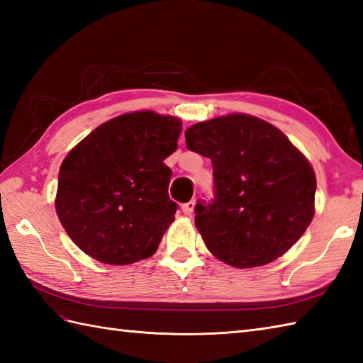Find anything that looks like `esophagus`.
<instances>
[{"instance_id":"esophagus-1","label":"esophagus","mask_w":363,"mask_h":363,"mask_svg":"<svg viewBox=\"0 0 363 363\" xmlns=\"http://www.w3.org/2000/svg\"><path fill=\"white\" fill-rule=\"evenodd\" d=\"M195 204H196L195 199H191V201L182 204V212L186 213V215H191V213H194V211H195Z\"/></svg>"}]
</instances>
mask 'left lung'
I'll list each match as a JSON object with an SVG mask.
<instances>
[{
    "label": "left lung",
    "instance_id": "1",
    "mask_svg": "<svg viewBox=\"0 0 363 363\" xmlns=\"http://www.w3.org/2000/svg\"><path fill=\"white\" fill-rule=\"evenodd\" d=\"M186 142L212 160L215 196L195 206V226L215 257L235 268L262 267L306 233L317 177L282 130L230 113L190 126Z\"/></svg>",
    "mask_w": 363,
    "mask_h": 363
}]
</instances>
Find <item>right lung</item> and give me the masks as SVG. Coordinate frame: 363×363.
Returning <instances> with one entry per match:
<instances>
[{"mask_svg":"<svg viewBox=\"0 0 363 363\" xmlns=\"http://www.w3.org/2000/svg\"><path fill=\"white\" fill-rule=\"evenodd\" d=\"M182 123L152 111L99 125L59 169L56 212L90 257L129 265L152 256L174 220L172 177L164 160L177 148Z\"/></svg>","mask_w":363,"mask_h":363,"instance_id":"right-lung-1","label":"right lung"}]
</instances>
